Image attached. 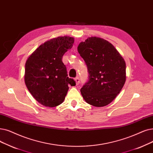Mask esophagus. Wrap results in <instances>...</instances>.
<instances>
[{
  "label": "esophagus",
  "mask_w": 153,
  "mask_h": 153,
  "mask_svg": "<svg viewBox=\"0 0 153 153\" xmlns=\"http://www.w3.org/2000/svg\"><path fill=\"white\" fill-rule=\"evenodd\" d=\"M75 81H76V85H78L79 84V82H80V79H79V77H76L75 79Z\"/></svg>",
  "instance_id": "obj_1"
}]
</instances>
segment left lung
<instances>
[{
    "mask_svg": "<svg viewBox=\"0 0 153 153\" xmlns=\"http://www.w3.org/2000/svg\"><path fill=\"white\" fill-rule=\"evenodd\" d=\"M77 51L88 67L89 79L81 89L86 102L103 107L110 104L126 82V62L114 45L97 37L79 44Z\"/></svg>",
    "mask_w": 153,
    "mask_h": 153,
    "instance_id": "left-lung-1",
    "label": "left lung"
}]
</instances>
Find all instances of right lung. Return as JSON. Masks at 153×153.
I'll return each mask as SVG.
<instances>
[{
  "label": "right lung",
  "instance_id": "add662e5",
  "mask_svg": "<svg viewBox=\"0 0 153 153\" xmlns=\"http://www.w3.org/2000/svg\"><path fill=\"white\" fill-rule=\"evenodd\" d=\"M74 39L58 37L41 44L28 57L25 65L26 86L40 104L49 108L62 104L67 94L69 85L76 82L68 77L62 56L71 49Z\"/></svg>",
  "mask_w": 153,
  "mask_h": 153
}]
</instances>
